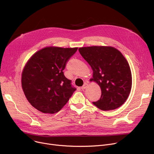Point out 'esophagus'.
Instances as JSON below:
<instances>
[{
	"label": "esophagus",
	"instance_id": "1",
	"mask_svg": "<svg viewBox=\"0 0 154 154\" xmlns=\"http://www.w3.org/2000/svg\"><path fill=\"white\" fill-rule=\"evenodd\" d=\"M87 83H85V84L83 85V86L81 87V88H82V90H84V89H85V88H87Z\"/></svg>",
	"mask_w": 154,
	"mask_h": 154
}]
</instances>
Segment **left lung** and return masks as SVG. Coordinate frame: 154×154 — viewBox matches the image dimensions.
Returning a JSON list of instances; mask_svg holds the SVG:
<instances>
[{"mask_svg": "<svg viewBox=\"0 0 154 154\" xmlns=\"http://www.w3.org/2000/svg\"><path fill=\"white\" fill-rule=\"evenodd\" d=\"M93 70V79L102 91L93 104L102 110H114L126 101L132 88L130 66L121 52L112 47L92 46L79 48Z\"/></svg>", "mask_w": 154, "mask_h": 154, "instance_id": "obj_1", "label": "left lung"}]
</instances>
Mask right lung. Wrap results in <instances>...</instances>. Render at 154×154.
Here are the masks:
<instances>
[{
	"mask_svg": "<svg viewBox=\"0 0 154 154\" xmlns=\"http://www.w3.org/2000/svg\"><path fill=\"white\" fill-rule=\"evenodd\" d=\"M77 48L45 47L27 62L22 75V87L27 99L43 113L54 114L67 103L76 88L63 70Z\"/></svg>",
	"mask_w": 154,
	"mask_h": 154,
	"instance_id": "1",
	"label": "right lung"
}]
</instances>
